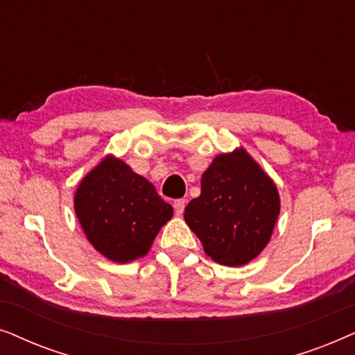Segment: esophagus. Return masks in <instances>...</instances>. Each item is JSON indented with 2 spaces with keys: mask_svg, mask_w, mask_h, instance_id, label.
Wrapping results in <instances>:
<instances>
[{
  "mask_svg": "<svg viewBox=\"0 0 355 355\" xmlns=\"http://www.w3.org/2000/svg\"><path fill=\"white\" fill-rule=\"evenodd\" d=\"M185 205L187 201L185 200H177L173 202V207H175V212H177L178 216L183 214V211H185Z\"/></svg>",
  "mask_w": 355,
  "mask_h": 355,
  "instance_id": "1",
  "label": "esophagus"
}]
</instances>
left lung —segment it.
Returning a JSON list of instances; mask_svg holds the SVG:
<instances>
[{
  "label": "left lung",
  "mask_w": 355,
  "mask_h": 355,
  "mask_svg": "<svg viewBox=\"0 0 355 355\" xmlns=\"http://www.w3.org/2000/svg\"><path fill=\"white\" fill-rule=\"evenodd\" d=\"M281 209L274 182L245 149L219 154L201 177V195L185 220L205 253L224 266L257 258L271 239Z\"/></svg>",
  "instance_id": "left-lung-1"
}]
</instances>
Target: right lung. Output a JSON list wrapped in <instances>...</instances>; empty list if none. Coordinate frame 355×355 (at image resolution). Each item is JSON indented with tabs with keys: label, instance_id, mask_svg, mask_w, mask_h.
I'll list each match as a JSON object with an SVG mask.
<instances>
[{
	"label": "right lung",
	"instance_id": "obj_1",
	"mask_svg": "<svg viewBox=\"0 0 355 355\" xmlns=\"http://www.w3.org/2000/svg\"><path fill=\"white\" fill-rule=\"evenodd\" d=\"M74 211L92 247L115 263L144 257L173 216L153 183L113 155L79 183Z\"/></svg>",
	"mask_w": 355,
	"mask_h": 355
}]
</instances>
